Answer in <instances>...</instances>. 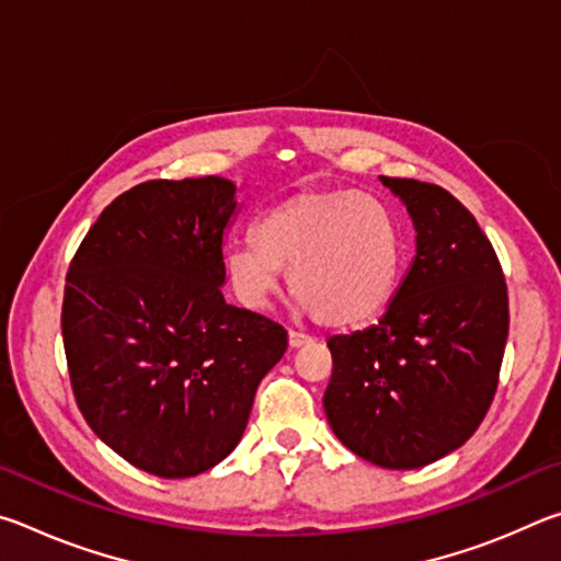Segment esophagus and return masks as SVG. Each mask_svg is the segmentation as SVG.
<instances>
[{
	"mask_svg": "<svg viewBox=\"0 0 561 561\" xmlns=\"http://www.w3.org/2000/svg\"><path fill=\"white\" fill-rule=\"evenodd\" d=\"M307 344H311V336L301 334V331L289 329V346L291 348H301V346H307Z\"/></svg>",
	"mask_w": 561,
	"mask_h": 561,
	"instance_id": "34e87169",
	"label": "esophagus"
}]
</instances>
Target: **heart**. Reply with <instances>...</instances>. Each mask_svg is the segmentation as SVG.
Wrapping results in <instances>:
<instances>
[{
	"instance_id": "b5f03b06",
	"label": "heart",
	"mask_w": 561,
	"mask_h": 561,
	"mask_svg": "<svg viewBox=\"0 0 561 561\" xmlns=\"http://www.w3.org/2000/svg\"><path fill=\"white\" fill-rule=\"evenodd\" d=\"M257 240L227 252L230 282L250 307L279 291L282 270L309 317L329 329H354L383 314L403 264L398 217L351 190H301L260 217Z\"/></svg>"
}]
</instances>
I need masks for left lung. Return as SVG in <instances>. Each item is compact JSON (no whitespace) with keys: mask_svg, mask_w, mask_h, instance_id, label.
Masks as SVG:
<instances>
[{"mask_svg":"<svg viewBox=\"0 0 561 561\" xmlns=\"http://www.w3.org/2000/svg\"><path fill=\"white\" fill-rule=\"evenodd\" d=\"M381 183L405 205L415 257L381 321L331 336V431L388 470L431 465L478 431L497 391L510 331L507 284L485 232L440 185Z\"/></svg>","mask_w":561,"mask_h":561,"instance_id":"1","label":"left lung"}]
</instances>
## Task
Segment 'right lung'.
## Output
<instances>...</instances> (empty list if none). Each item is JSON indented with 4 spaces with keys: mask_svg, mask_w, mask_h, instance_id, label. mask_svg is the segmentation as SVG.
<instances>
[{
    "mask_svg": "<svg viewBox=\"0 0 561 561\" xmlns=\"http://www.w3.org/2000/svg\"><path fill=\"white\" fill-rule=\"evenodd\" d=\"M234 193L217 175L130 187L66 274L61 334L76 403L111 450L158 478L225 460L287 351L282 324L222 297Z\"/></svg>",
    "mask_w": 561,
    "mask_h": 561,
    "instance_id": "obj_1",
    "label": "right lung"
}]
</instances>
